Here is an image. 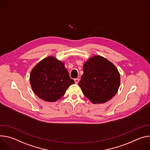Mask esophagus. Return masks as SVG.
Wrapping results in <instances>:
<instances>
[{
	"label": "esophagus",
	"instance_id": "34e87169",
	"mask_svg": "<svg viewBox=\"0 0 150 150\" xmlns=\"http://www.w3.org/2000/svg\"><path fill=\"white\" fill-rule=\"evenodd\" d=\"M74 81H75V83H78V82H79V79H78V78H75V79H74Z\"/></svg>",
	"mask_w": 150,
	"mask_h": 150
}]
</instances>
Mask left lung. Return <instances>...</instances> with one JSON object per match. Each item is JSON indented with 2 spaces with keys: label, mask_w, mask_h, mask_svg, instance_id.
<instances>
[{
  "label": "left lung",
  "mask_w": 150,
  "mask_h": 150,
  "mask_svg": "<svg viewBox=\"0 0 150 150\" xmlns=\"http://www.w3.org/2000/svg\"><path fill=\"white\" fill-rule=\"evenodd\" d=\"M83 71L78 84L91 102L104 103L115 96L120 86V78L112 62L101 56H94L84 63Z\"/></svg>",
  "instance_id": "1"
}]
</instances>
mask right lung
<instances>
[{"label":"right lung","instance_id":"obj_1","mask_svg":"<svg viewBox=\"0 0 150 150\" xmlns=\"http://www.w3.org/2000/svg\"><path fill=\"white\" fill-rule=\"evenodd\" d=\"M33 91L41 99L54 102L60 98L71 85L75 83L64 63L53 56L38 62L30 74Z\"/></svg>","mask_w":150,"mask_h":150}]
</instances>
